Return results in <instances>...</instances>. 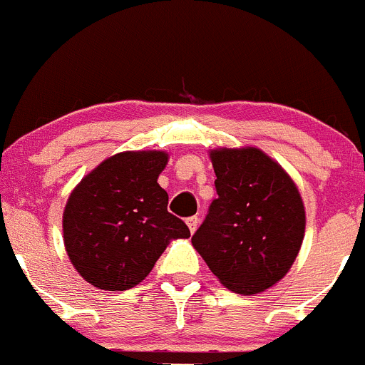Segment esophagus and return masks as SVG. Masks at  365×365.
Returning <instances> with one entry per match:
<instances>
[{
	"label": "esophagus",
	"instance_id": "esophagus-1",
	"mask_svg": "<svg viewBox=\"0 0 365 365\" xmlns=\"http://www.w3.org/2000/svg\"><path fill=\"white\" fill-rule=\"evenodd\" d=\"M186 224H188L190 232H195L197 225H199V218H197V217H190L188 220H186Z\"/></svg>",
	"mask_w": 365,
	"mask_h": 365
}]
</instances>
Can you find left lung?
<instances>
[{"label":"left lung","instance_id":"8db88e82","mask_svg":"<svg viewBox=\"0 0 365 365\" xmlns=\"http://www.w3.org/2000/svg\"><path fill=\"white\" fill-rule=\"evenodd\" d=\"M210 158L218 197L192 244L229 290L263 292L289 272L303 244L299 190L259 148H218Z\"/></svg>","mask_w":365,"mask_h":365}]
</instances>
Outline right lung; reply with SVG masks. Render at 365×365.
Here are the masks:
<instances>
[{
  "label": "right lung",
  "instance_id": "add662e5",
  "mask_svg": "<svg viewBox=\"0 0 365 365\" xmlns=\"http://www.w3.org/2000/svg\"><path fill=\"white\" fill-rule=\"evenodd\" d=\"M168 163L161 150L121 152L100 163L69 195L64 245L76 272L102 290H128L150 274L170 240L190 229L168 213L158 185Z\"/></svg>",
  "mask_w": 365,
  "mask_h": 365
}]
</instances>
